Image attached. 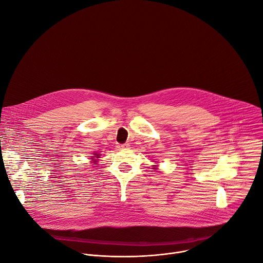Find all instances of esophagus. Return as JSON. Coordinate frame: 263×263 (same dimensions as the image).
<instances>
[{"instance_id": "1", "label": "esophagus", "mask_w": 263, "mask_h": 263, "mask_svg": "<svg viewBox=\"0 0 263 263\" xmlns=\"http://www.w3.org/2000/svg\"><path fill=\"white\" fill-rule=\"evenodd\" d=\"M128 146H129V144H128V143H126V144H122V145H120V146H119V148H120V149H123V148H127Z\"/></svg>"}]
</instances>
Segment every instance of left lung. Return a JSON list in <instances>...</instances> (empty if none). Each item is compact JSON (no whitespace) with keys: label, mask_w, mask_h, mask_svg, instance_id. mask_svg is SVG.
<instances>
[{"label":"left lung","mask_w":263,"mask_h":263,"mask_svg":"<svg viewBox=\"0 0 263 263\" xmlns=\"http://www.w3.org/2000/svg\"><path fill=\"white\" fill-rule=\"evenodd\" d=\"M154 168H155V165H154Z\"/></svg>","instance_id":"1"}]
</instances>
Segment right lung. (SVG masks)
I'll use <instances>...</instances> for the list:
<instances>
[{
	"label": "right lung",
	"instance_id": "add662e5",
	"mask_svg": "<svg viewBox=\"0 0 263 263\" xmlns=\"http://www.w3.org/2000/svg\"><path fill=\"white\" fill-rule=\"evenodd\" d=\"M93 155H95V156H91V160L93 161V163H96V162H97V161H96V158H99L100 154H97V153H96V154H93Z\"/></svg>",
	"mask_w": 263,
	"mask_h": 263
}]
</instances>
